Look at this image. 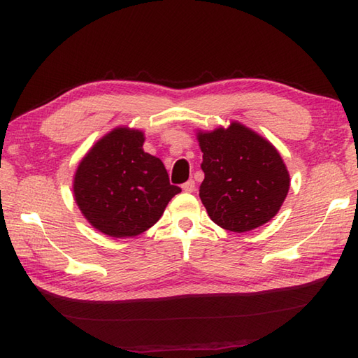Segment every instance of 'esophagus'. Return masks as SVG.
I'll return each mask as SVG.
<instances>
[{"mask_svg":"<svg viewBox=\"0 0 358 358\" xmlns=\"http://www.w3.org/2000/svg\"><path fill=\"white\" fill-rule=\"evenodd\" d=\"M181 189H183L185 192H194V189H195V181L194 180H189V181H186V183L181 186Z\"/></svg>","mask_w":358,"mask_h":358,"instance_id":"1","label":"esophagus"}]
</instances>
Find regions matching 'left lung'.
<instances>
[{
    "label": "left lung",
    "mask_w": 358,
    "mask_h": 358,
    "mask_svg": "<svg viewBox=\"0 0 358 358\" xmlns=\"http://www.w3.org/2000/svg\"><path fill=\"white\" fill-rule=\"evenodd\" d=\"M196 140L204 172L200 199L212 222L241 234L277 215L291 178L269 140L238 121L214 131H196Z\"/></svg>",
    "instance_id": "left-lung-1"
}]
</instances>
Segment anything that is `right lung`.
Returning a JSON list of instances; mask_svg holds the SVG:
<instances>
[{
  "label": "right lung",
  "mask_w": 358,
  "mask_h": 358,
  "mask_svg": "<svg viewBox=\"0 0 358 358\" xmlns=\"http://www.w3.org/2000/svg\"><path fill=\"white\" fill-rule=\"evenodd\" d=\"M144 132L118 126L101 136L73 175V199L90 226L129 238L154 226L181 192L159 158L143 149Z\"/></svg>",
  "instance_id": "add662e5"
}]
</instances>
